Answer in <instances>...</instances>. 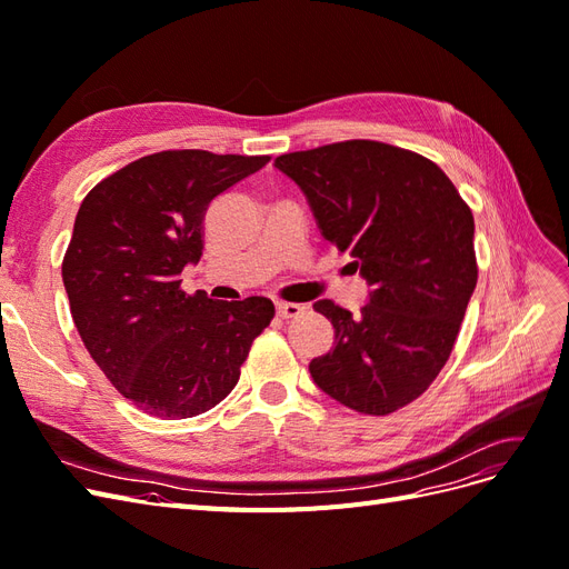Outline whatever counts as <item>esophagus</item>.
Listing matches in <instances>:
<instances>
[{
	"instance_id": "1",
	"label": "esophagus",
	"mask_w": 569,
	"mask_h": 569,
	"mask_svg": "<svg viewBox=\"0 0 569 569\" xmlns=\"http://www.w3.org/2000/svg\"><path fill=\"white\" fill-rule=\"evenodd\" d=\"M303 313V306L299 303H287V301H280L278 303V316L282 320H291V318H299Z\"/></svg>"
}]
</instances>
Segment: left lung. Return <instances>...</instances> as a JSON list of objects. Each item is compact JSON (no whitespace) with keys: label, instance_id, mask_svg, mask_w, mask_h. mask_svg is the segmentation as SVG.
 <instances>
[{"label":"left lung","instance_id":"left-lung-1","mask_svg":"<svg viewBox=\"0 0 569 569\" xmlns=\"http://www.w3.org/2000/svg\"><path fill=\"white\" fill-rule=\"evenodd\" d=\"M274 166L370 284L360 313L313 303L335 347L308 370L341 406L389 416L422 396L453 351L477 284L470 206L435 161L375 140L282 153Z\"/></svg>","mask_w":569,"mask_h":569}]
</instances>
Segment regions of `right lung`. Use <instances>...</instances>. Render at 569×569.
Wrapping results in <instances>:
<instances>
[{
  "label": "right lung",
  "mask_w": 569,
  "mask_h": 569,
  "mask_svg": "<svg viewBox=\"0 0 569 569\" xmlns=\"http://www.w3.org/2000/svg\"><path fill=\"white\" fill-rule=\"evenodd\" d=\"M270 157L168 149L137 159L82 199L61 274L78 335L107 380L161 420L194 418L234 389L266 297L187 295L180 272L203 251L209 203Z\"/></svg>",
  "instance_id": "right-lung-1"
}]
</instances>
